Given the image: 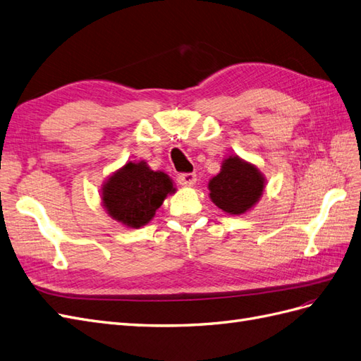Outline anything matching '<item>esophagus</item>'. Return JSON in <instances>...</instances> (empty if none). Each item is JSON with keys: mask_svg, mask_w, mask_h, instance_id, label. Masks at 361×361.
I'll return each mask as SVG.
<instances>
[{"mask_svg": "<svg viewBox=\"0 0 361 361\" xmlns=\"http://www.w3.org/2000/svg\"><path fill=\"white\" fill-rule=\"evenodd\" d=\"M178 183L184 188H190L197 183V175L195 173H180L178 175Z\"/></svg>", "mask_w": 361, "mask_h": 361, "instance_id": "esophagus-1", "label": "esophagus"}]
</instances>
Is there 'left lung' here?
<instances>
[{"instance_id":"1","label":"left lung","mask_w":361,"mask_h":361,"mask_svg":"<svg viewBox=\"0 0 361 361\" xmlns=\"http://www.w3.org/2000/svg\"><path fill=\"white\" fill-rule=\"evenodd\" d=\"M267 180L257 166L232 154L221 163V171L209 180V197L228 215L250 212L264 195Z\"/></svg>"}]
</instances>
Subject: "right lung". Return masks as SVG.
Returning a JSON list of instances; mask_svg holds the SVG:
<instances>
[{"label":"right lung","mask_w":361,"mask_h":361,"mask_svg":"<svg viewBox=\"0 0 361 361\" xmlns=\"http://www.w3.org/2000/svg\"><path fill=\"white\" fill-rule=\"evenodd\" d=\"M177 192L163 171H152L145 160L128 161L102 184L100 200L106 214L129 228H140L155 216L168 195Z\"/></svg>","instance_id":"add662e5"}]
</instances>
